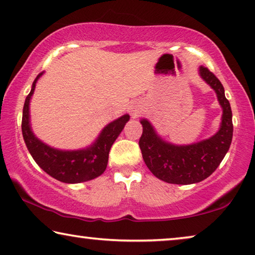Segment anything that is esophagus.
Instances as JSON below:
<instances>
[{"instance_id":"obj_1","label":"esophagus","mask_w":255,"mask_h":255,"mask_svg":"<svg viewBox=\"0 0 255 255\" xmlns=\"http://www.w3.org/2000/svg\"><path fill=\"white\" fill-rule=\"evenodd\" d=\"M141 112H142V107H141L139 104H133L131 106V114L133 117L139 116V114H141Z\"/></svg>"}]
</instances>
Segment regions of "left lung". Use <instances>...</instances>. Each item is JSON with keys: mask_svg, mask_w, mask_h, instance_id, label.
Masks as SVG:
<instances>
[{"mask_svg": "<svg viewBox=\"0 0 255 255\" xmlns=\"http://www.w3.org/2000/svg\"><path fill=\"white\" fill-rule=\"evenodd\" d=\"M199 75L217 93L222 107L220 130L211 138L188 146H175L156 134L147 120H141L142 134L139 146L150 172L163 181L174 185H191L210 177L220 165L233 139V113L219 78L204 66Z\"/></svg>", "mask_w": 255, "mask_h": 255, "instance_id": "8db88e82", "label": "left lung"}]
</instances>
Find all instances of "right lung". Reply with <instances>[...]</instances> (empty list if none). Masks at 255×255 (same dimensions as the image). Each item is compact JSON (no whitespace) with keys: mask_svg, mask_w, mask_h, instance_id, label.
I'll return each instance as SVG.
<instances>
[{"mask_svg":"<svg viewBox=\"0 0 255 255\" xmlns=\"http://www.w3.org/2000/svg\"><path fill=\"white\" fill-rule=\"evenodd\" d=\"M42 74L43 72L38 74L33 82L32 90L26 97L22 109L21 131L30 155L43 171L61 182L80 183L99 177L107 167L111 147L130 120V116L123 115L109 123L101 131L95 143L87 149L59 150L49 147L34 135L29 124V101Z\"/></svg>","mask_w":255,"mask_h":255,"instance_id":"obj_1","label":"right lung"}]
</instances>
